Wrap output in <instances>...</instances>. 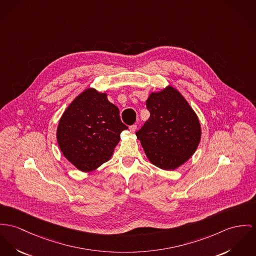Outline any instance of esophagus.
<instances>
[{"instance_id": "34e87169", "label": "esophagus", "mask_w": 256, "mask_h": 256, "mask_svg": "<svg viewBox=\"0 0 256 256\" xmlns=\"http://www.w3.org/2000/svg\"><path fill=\"white\" fill-rule=\"evenodd\" d=\"M136 128H138V126H136V124H132V126H130V132L132 134H134V132H136Z\"/></svg>"}]
</instances>
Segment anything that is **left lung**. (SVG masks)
Segmentation results:
<instances>
[{"instance_id":"1","label":"left lung","mask_w":256,"mask_h":256,"mask_svg":"<svg viewBox=\"0 0 256 256\" xmlns=\"http://www.w3.org/2000/svg\"><path fill=\"white\" fill-rule=\"evenodd\" d=\"M150 118L136 132L146 157L164 170H174L196 152L202 128L188 101L172 86L146 100Z\"/></svg>"}]
</instances>
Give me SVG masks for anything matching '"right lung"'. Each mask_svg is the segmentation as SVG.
<instances>
[{
	"label": "right lung",
	"mask_w": 256,
	"mask_h": 256,
	"mask_svg": "<svg viewBox=\"0 0 256 256\" xmlns=\"http://www.w3.org/2000/svg\"><path fill=\"white\" fill-rule=\"evenodd\" d=\"M126 128L107 94L88 88L62 114L56 139L64 157L80 172H90L110 160Z\"/></svg>",
	"instance_id": "right-lung-1"
}]
</instances>
